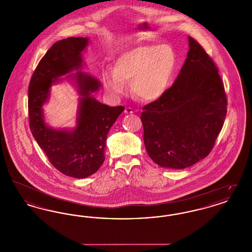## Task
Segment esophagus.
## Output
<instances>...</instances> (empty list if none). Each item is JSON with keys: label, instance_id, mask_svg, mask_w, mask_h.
Segmentation results:
<instances>
[{"label": "esophagus", "instance_id": "34e87169", "mask_svg": "<svg viewBox=\"0 0 252 252\" xmlns=\"http://www.w3.org/2000/svg\"><path fill=\"white\" fill-rule=\"evenodd\" d=\"M125 113L126 114H131V113H133V109L130 107H126L125 108Z\"/></svg>", "mask_w": 252, "mask_h": 252}]
</instances>
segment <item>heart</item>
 <instances>
[{
    "instance_id": "heart-1",
    "label": "heart",
    "mask_w": 252,
    "mask_h": 252,
    "mask_svg": "<svg viewBox=\"0 0 252 252\" xmlns=\"http://www.w3.org/2000/svg\"><path fill=\"white\" fill-rule=\"evenodd\" d=\"M177 65V56L168 44L144 45L127 50L114 61L112 72H103V84L112 96L132 94L142 101H155L167 91Z\"/></svg>"
}]
</instances>
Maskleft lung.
Wrapping results in <instances>:
<instances>
[{
	"mask_svg": "<svg viewBox=\"0 0 252 252\" xmlns=\"http://www.w3.org/2000/svg\"><path fill=\"white\" fill-rule=\"evenodd\" d=\"M180 74L164 94L143 108L146 152L162 167L183 169L208 156L227 114V95L213 59L189 36Z\"/></svg>",
	"mask_w": 252,
	"mask_h": 252,
	"instance_id": "obj_1",
	"label": "left lung"
}]
</instances>
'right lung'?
I'll list each match as a JSON object with an SVG mask.
<instances>
[{"label": "right lung", "mask_w": 252, "mask_h": 252, "mask_svg": "<svg viewBox=\"0 0 252 252\" xmlns=\"http://www.w3.org/2000/svg\"><path fill=\"white\" fill-rule=\"evenodd\" d=\"M87 44L86 37L71 36L57 41L38 62L28 90L32 135L54 167L76 179L94 174L102 165L108 130L125 109L123 106L108 107L96 101L90 94L99 89L100 82L79 72L75 78L82 97L77 126L68 131L53 129L45 125L41 108L48 99L51 86L61 75L81 67V52Z\"/></svg>", "instance_id": "1"}]
</instances>
